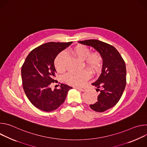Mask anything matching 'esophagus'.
I'll use <instances>...</instances> for the list:
<instances>
[{
    "mask_svg": "<svg viewBox=\"0 0 147 147\" xmlns=\"http://www.w3.org/2000/svg\"><path fill=\"white\" fill-rule=\"evenodd\" d=\"M74 88L77 89L78 90H79L80 91H83V92L85 91L86 90V89L85 88H81V87H74Z\"/></svg>",
    "mask_w": 147,
    "mask_h": 147,
    "instance_id": "34e87169",
    "label": "esophagus"
}]
</instances>
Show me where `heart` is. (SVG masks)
Listing matches in <instances>:
<instances>
[{
	"label": "heart",
	"mask_w": 147,
	"mask_h": 147,
	"mask_svg": "<svg viewBox=\"0 0 147 147\" xmlns=\"http://www.w3.org/2000/svg\"><path fill=\"white\" fill-rule=\"evenodd\" d=\"M90 49L86 46L79 45L70 51V53L74 56L84 60L85 66L92 73L98 72L102 66V57L97 52L90 53ZM66 56L64 53H59L55 59L54 64L56 69L60 73L66 70L65 63ZM90 78V73L86 70L78 73H70L65 77V81L73 86H82Z\"/></svg>",
	"instance_id": "1"
}]
</instances>
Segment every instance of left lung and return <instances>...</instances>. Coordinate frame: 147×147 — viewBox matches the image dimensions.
<instances>
[{
    "instance_id": "8db88e82",
    "label": "left lung",
    "mask_w": 147,
    "mask_h": 147,
    "mask_svg": "<svg viewBox=\"0 0 147 147\" xmlns=\"http://www.w3.org/2000/svg\"><path fill=\"white\" fill-rule=\"evenodd\" d=\"M78 42L93 47L103 59L102 73L98 80L92 83L99 91L98 100L90 108L95 112H103L119 102L126 84L125 62L117 50L112 45L96 39H89Z\"/></svg>"
}]
</instances>
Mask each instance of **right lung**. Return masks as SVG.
<instances>
[{
    "mask_svg": "<svg viewBox=\"0 0 147 147\" xmlns=\"http://www.w3.org/2000/svg\"><path fill=\"white\" fill-rule=\"evenodd\" d=\"M71 44L51 42L41 45L30 52L22 66L24 91L33 105L41 111L51 112L57 109L73 88L64 84H60V89L51 88L52 82H57L55 59Z\"/></svg>",
    "mask_w": 147,
    "mask_h": 147,
    "instance_id": "add662e5",
    "label": "right lung"
}]
</instances>
